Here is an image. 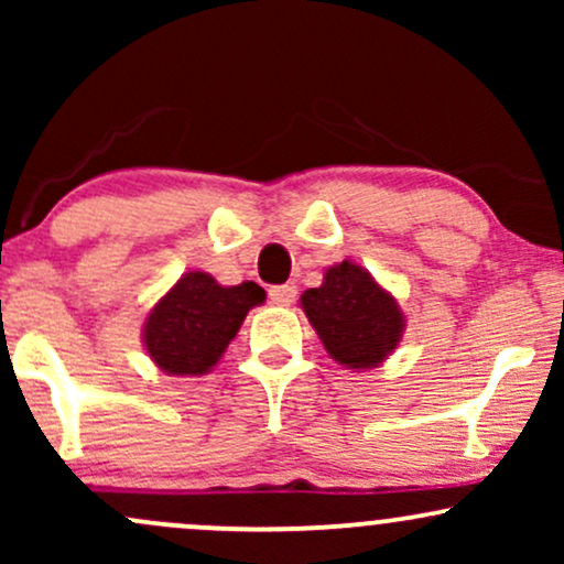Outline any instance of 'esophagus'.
<instances>
[{"label": "esophagus", "mask_w": 564, "mask_h": 564, "mask_svg": "<svg viewBox=\"0 0 564 564\" xmlns=\"http://www.w3.org/2000/svg\"><path fill=\"white\" fill-rule=\"evenodd\" d=\"M296 300V286L294 283H283V286L270 289V302L278 304V307H289Z\"/></svg>", "instance_id": "34e87169"}]
</instances>
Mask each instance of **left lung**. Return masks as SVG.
I'll list each match as a JSON object with an SVG mask.
<instances>
[{
    "mask_svg": "<svg viewBox=\"0 0 564 564\" xmlns=\"http://www.w3.org/2000/svg\"><path fill=\"white\" fill-rule=\"evenodd\" d=\"M302 310L334 360L373 368L403 336L398 302L360 264L339 262L326 270L323 286L302 294Z\"/></svg>",
    "mask_w": 564,
    "mask_h": 564,
    "instance_id": "1",
    "label": "left lung"
}]
</instances>
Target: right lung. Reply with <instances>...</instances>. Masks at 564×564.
I'll return each instance as SVG.
<instances>
[{"label":"right lung","mask_w":564,"mask_h":564,"mask_svg":"<svg viewBox=\"0 0 564 564\" xmlns=\"http://www.w3.org/2000/svg\"><path fill=\"white\" fill-rule=\"evenodd\" d=\"M260 302L264 291L254 281L225 289L212 275L187 273L148 315V355L174 377L206 373L223 358L246 313Z\"/></svg>","instance_id":"right-lung-1"}]
</instances>
